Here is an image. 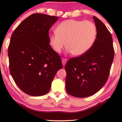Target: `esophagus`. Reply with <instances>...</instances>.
Masks as SVG:
<instances>
[{
    "mask_svg": "<svg viewBox=\"0 0 122 122\" xmlns=\"http://www.w3.org/2000/svg\"><path fill=\"white\" fill-rule=\"evenodd\" d=\"M67 61H68V60H67V58H62V65L63 66H64L66 64V63Z\"/></svg>",
    "mask_w": 122,
    "mask_h": 122,
    "instance_id": "obj_1",
    "label": "esophagus"
}]
</instances>
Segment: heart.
<instances>
[{
	"label": "heart",
	"mask_w": 122,
	"mask_h": 122,
	"mask_svg": "<svg viewBox=\"0 0 122 122\" xmlns=\"http://www.w3.org/2000/svg\"><path fill=\"white\" fill-rule=\"evenodd\" d=\"M97 35L96 25L89 20L69 19L57 26L56 33L50 36L49 43L56 53H60L65 44L75 56L85 54L91 49Z\"/></svg>",
	"instance_id": "heart-1"
}]
</instances>
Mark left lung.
Masks as SVG:
<instances>
[{
    "mask_svg": "<svg viewBox=\"0 0 122 122\" xmlns=\"http://www.w3.org/2000/svg\"><path fill=\"white\" fill-rule=\"evenodd\" d=\"M97 35L86 53L66 64L65 88L68 94L86 97L99 91L107 82L114 57L112 36L100 19L93 16Z\"/></svg>",
    "mask_w": 122,
    "mask_h": 122,
    "instance_id": "obj_1",
    "label": "left lung"
}]
</instances>
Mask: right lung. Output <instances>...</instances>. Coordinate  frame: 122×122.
I'll list each match as a JSON object with an SVG mask.
<instances>
[{
    "instance_id": "1",
    "label": "right lung",
    "mask_w": 122,
    "mask_h": 122,
    "mask_svg": "<svg viewBox=\"0 0 122 122\" xmlns=\"http://www.w3.org/2000/svg\"><path fill=\"white\" fill-rule=\"evenodd\" d=\"M58 19V16L34 14L12 34L8 49L10 72L18 87L30 96L46 94L62 68L61 57L49 45V31Z\"/></svg>"
}]
</instances>
